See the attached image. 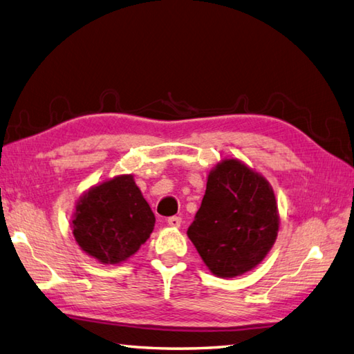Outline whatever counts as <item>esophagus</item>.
<instances>
[{
    "label": "esophagus",
    "mask_w": 354,
    "mask_h": 354,
    "mask_svg": "<svg viewBox=\"0 0 354 354\" xmlns=\"http://www.w3.org/2000/svg\"><path fill=\"white\" fill-rule=\"evenodd\" d=\"M167 223H168V225L176 227V229H177V227H180V224H182V218H180V216H169Z\"/></svg>",
    "instance_id": "34e87169"
}]
</instances>
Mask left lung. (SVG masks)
<instances>
[{"label":"left lung","mask_w":354,"mask_h":354,"mask_svg":"<svg viewBox=\"0 0 354 354\" xmlns=\"http://www.w3.org/2000/svg\"><path fill=\"white\" fill-rule=\"evenodd\" d=\"M279 224L268 180L238 159H225L209 172L187 236L210 272L230 279L263 261L276 242Z\"/></svg>","instance_id":"obj_1"}]
</instances>
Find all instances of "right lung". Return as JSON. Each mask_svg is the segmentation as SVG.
Instances as JSON below:
<instances>
[{
  "mask_svg": "<svg viewBox=\"0 0 354 354\" xmlns=\"http://www.w3.org/2000/svg\"><path fill=\"white\" fill-rule=\"evenodd\" d=\"M156 218L133 176H116L75 204L73 234L84 253L104 265L127 261L150 238Z\"/></svg>",
  "mask_w": 354,
  "mask_h": 354,
  "instance_id": "1",
  "label": "right lung"
}]
</instances>
